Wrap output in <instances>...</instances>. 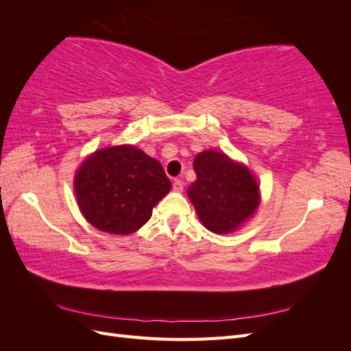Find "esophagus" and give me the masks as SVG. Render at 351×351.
I'll list each match as a JSON object with an SVG mask.
<instances>
[{
  "instance_id": "1",
  "label": "esophagus",
  "mask_w": 351,
  "mask_h": 351,
  "mask_svg": "<svg viewBox=\"0 0 351 351\" xmlns=\"http://www.w3.org/2000/svg\"><path fill=\"white\" fill-rule=\"evenodd\" d=\"M173 189L176 190V192H183V189H184V183H183V180L176 178V180H174V183H173Z\"/></svg>"
}]
</instances>
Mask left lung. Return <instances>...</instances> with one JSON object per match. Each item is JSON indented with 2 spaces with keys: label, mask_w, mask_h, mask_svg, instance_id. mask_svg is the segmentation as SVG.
Listing matches in <instances>:
<instances>
[{
  "label": "left lung",
  "mask_w": 351,
  "mask_h": 351,
  "mask_svg": "<svg viewBox=\"0 0 351 351\" xmlns=\"http://www.w3.org/2000/svg\"><path fill=\"white\" fill-rule=\"evenodd\" d=\"M196 182L189 197L204 226L217 234L237 230L259 205V184L246 167L217 151L195 158Z\"/></svg>",
  "instance_id": "1"
}]
</instances>
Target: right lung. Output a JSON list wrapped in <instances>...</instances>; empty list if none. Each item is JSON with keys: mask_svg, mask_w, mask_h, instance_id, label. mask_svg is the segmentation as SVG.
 <instances>
[{"mask_svg": "<svg viewBox=\"0 0 351 351\" xmlns=\"http://www.w3.org/2000/svg\"><path fill=\"white\" fill-rule=\"evenodd\" d=\"M169 189L162 165L133 146L95 152L74 180L83 217L112 234H130L145 226Z\"/></svg>", "mask_w": 351, "mask_h": 351, "instance_id": "1", "label": "right lung"}]
</instances>
